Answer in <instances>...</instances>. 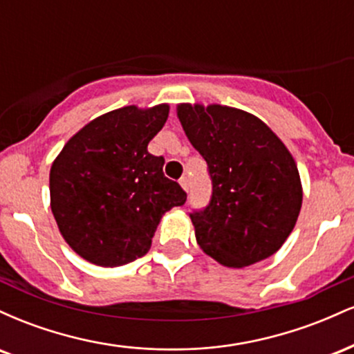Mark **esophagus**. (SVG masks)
<instances>
[{
	"label": "esophagus",
	"instance_id": "esophagus-1",
	"mask_svg": "<svg viewBox=\"0 0 354 354\" xmlns=\"http://www.w3.org/2000/svg\"><path fill=\"white\" fill-rule=\"evenodd\" d=\"M180 185H181V188L185 189V191L189 189V180H188V178H186V176L180 178Z\"/></svg>",
	"mask_w": 354,
	"mask_h": 354
}]
</instances>
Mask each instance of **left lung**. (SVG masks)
<instances>
[{
  "mask_svg": "<svg viewBox=\"0 0 354 354\" xmlns=\"http://www.w3.org/2000/svg\"><path fill=\"white\" fill-rule=\"evenodd\" d=\"M186 136L208 165L211 198L189 213L198 245L228 268L274 254L293 231L303 191L296 163L278 136L250 113L180 104Z\"/></svg>",
  "mask_w": 354,
  "mask_h": 354,
  "instance_id": "left-lung-1",
  "label": "left lung"
}]
</instances>
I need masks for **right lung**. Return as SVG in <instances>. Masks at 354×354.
<instances>
[{
  "instance_id": "add662e5",
  "label": "right lung",
  "mask_w": 354,
  "mask_h": 354,
  "mask_svg": "<svg viewBox=\"0 0 354 354\" xmlns=\"http://www.w3.org/2000/svg\"><path fill=\"white\" fill-rule=\"evenodd\" d=\"M168 113V104L109 111L80 129L51 166L58 228L93 265L123 266L145 256L161 216L185 205V191L165 176V158L148 153Z\"/></svg>"
}]
</instances>
